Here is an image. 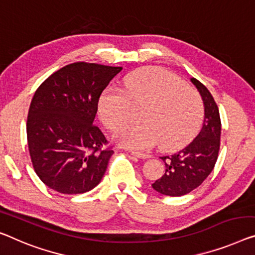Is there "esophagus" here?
<instances>
[{
	"mask_svg": "<svg viewBox=\"0 0 255 255\" xmlns=\"http://www.w3.org/2000/svg\"><path fill=\"white\" fill-rule=\"evenodd\" d=\"M131 154L134 155V157L139 158V159H146V158L150 157V154L142 153V152H136V151H131Z\"/></svg>",
	"mask_w": 255,
	"mask_h": 255,
	"instance_id": "1",
	"label": "esophagus"
}]
</instances>
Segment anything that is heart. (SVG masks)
Returning a JSON list of instances; mask_svg holds the SVG:
<instances>
[{
	"label": "heart",
	"mask_w": 255,
	"mask_h": 255,
	"mask_svg": "<svg viewBox=\"0 0 255 255\" xmlns=\"http://www.w3.org/2000/svg\"><path fill=\"white\" fill-rule=\"evenodd\" d=\"M140 110V124L125 127L116 135L120 145L147 150L159 140L166 149L188 143L203 119V101L197 91L160 67H147L124 79L123 90L108 87L98 98V116L110 130L128 121L130 108Z\"/></svg>",
	"instance_id": "1"
}]
</instances>
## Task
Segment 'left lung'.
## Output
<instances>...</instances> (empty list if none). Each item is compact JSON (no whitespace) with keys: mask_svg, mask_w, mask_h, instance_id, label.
I'll use <instances>...</instances> for the list:
<instances>
[{"mask_svg":"<svg viewBox=\"0 0 255 255\" xmlns=\"http://www.w3.org/2000/svg\"><path fill=\"white\" fill-rule=\"evenodd\" d=\"M203 98L205 118L199 134L176 153L160 157L165 162V174L152 184L161 195L180 197L191 192L206 180L214 168L220 150L221 119L219 108L206 87L192 78Z\"/></svg>","mask_w":255,"mask_h":255,"instance_id":"left-lung-1","label":"left lung"}]
</instances>
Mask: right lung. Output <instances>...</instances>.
I'll use <instances>...</instances> for the list:
<instances>
[{
    "label": "right lung",
    "instance_id": "right-lung-1",
    "mask_svg": "<svg viewBox=\"0 0 255 255\" xmlns=\"http://www.w3.org/2000/svg\"><path fill=\"white\" fill-rule=\"evenodd\" d=\"M123 67L77 62L41 83L30 102L27 142L34 170L64 195L90 191L115 153L93 124L98 98Z\"/></svg>",
    "mask_w": 255,
    "mask_h": 255
}]
</instances>
